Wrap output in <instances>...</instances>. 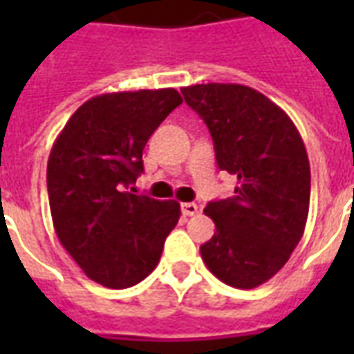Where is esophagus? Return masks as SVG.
Segmentation results:
<instances>
[{"instance_id":"obj_1","label":"esophagus","mask_w":354,"mask_h":354,"mask_svg":"<svg viewBox=\"0 0 354 354\" xmlns=\"http://www.w3.org/2000/svg\"><path fill=\"white\" fill-rule=\"evenodd\" d=\"M182 214L184 216L199 214V207H197L195 203H182Z\"/></svg>"}]
</instances>
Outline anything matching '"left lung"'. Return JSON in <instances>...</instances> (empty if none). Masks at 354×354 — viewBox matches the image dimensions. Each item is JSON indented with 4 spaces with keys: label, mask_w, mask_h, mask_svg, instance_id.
Masks as SVG:
<instances>
[{
    "label": "left lung",
    "mask_w": 354,
    "mask_h": 354,
    "mask_svg": "<svg viewBox=\"0 0 354 354\" xmlns=\"http://www.w3.org/2000/svg\"><path fill=\"white\" fill-rule=\"evenodd\" d=\"M182 94L207 123L220 170L239 180L233 197L205 208L216 231L201 256L225 284L256 288L281 271L304 235L311 195L304 140L277 104L245 85L207 83Z\"/></svg>",
    "instance_id": "obj_1"
}]
</instances>
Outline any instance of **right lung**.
<instances>
[{
    "label": "right lung",
    "instance_id": "1",
    "mask_svg": "<svg viewBox=\"0 0 354 354\" xmlns=\"http://www.w3.org/2000/svg\"><path fill=\"white\" fill-rule=\"evenodd\" d=\"M180 104L174 88L94 96L50 149L47 192L57 237L88 279L106 288L144 281L180 220L176 201L127 192L144 170L149 136Z\"/></svg>",
    "mask_w": 354,
    "mask_h": 354
}]
</instances>
